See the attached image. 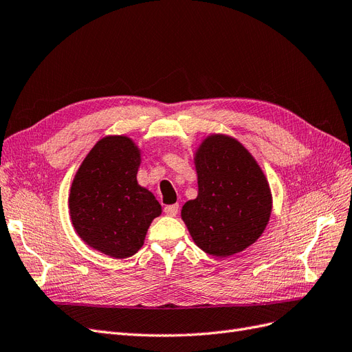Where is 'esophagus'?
Segmentation results:
<instances>
[{
    "label": "esophagus",
    "instance_id": "1",
    "mask_svg": "<svg viewBox=\"0 0 352 352\" xmlns=\"http://www.w3.org/2000/svg\"><path fill=\"white\" fill-rule=\"evenodd\" d=\"M178 209H179L178 205H168V206H165L164 212H165V214H168V217H177Z\"/></svg>",
    "mask_w": 352,
    "mask_h": 352
}]
</instances>
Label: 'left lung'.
Instances as JSON below:
<instances>
[{
  "mask_svg": "<svg viewBox=\"0 0 352 352\" xmlns=\"http://www.w3.org/2000/svg\"><path fill=\"white\" fill-rule=\"evenodd\" d=\"M199 195L181 210L195 243L214 257L243 252L262 235L272 197L266 177L236 140L210 135L196 155Z\"/></svg>",
  "mask_w": 352,
  "mask_h": 352,
  "instance_id": "8db88e82",
  "label": "left lung"
}]
</instances>
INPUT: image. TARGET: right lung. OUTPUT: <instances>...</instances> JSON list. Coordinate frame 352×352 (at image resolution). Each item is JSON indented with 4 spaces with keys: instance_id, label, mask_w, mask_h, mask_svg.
Segmentation results:
<instances>
[{
    "instance_id": "right-lung-1",
    "label": "right lung",
    "mask_w": 352,
    "mask_h": 352,
    "mask_svg": "<svg viewBox=\"0 0 352 352\" xmlns=\"http://www.w3.org/2000/svg\"><path fill=\"white\" fill-rule=\"evenodd\" d=\"M140 155L124 138L99 140L78 168L70 192V213L77 234L90 247L116 258L140 250L161 205L138 184Z\"/></svg>"
}]
</instances>
